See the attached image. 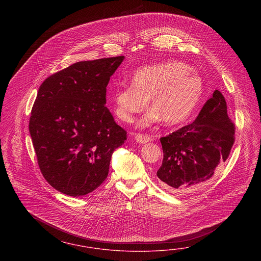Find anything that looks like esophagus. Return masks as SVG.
Returning <instances> with one entry per match:
<instances>
[{
    "mask_svg": "<svg viewBox=\"0 0 261 261\" xmlns=\"http://www.w3.org/2000/svg\"><path fill=\"white\" fill-rule=\"evenodd\" d=\"M135 141L139 143H146L152 141V137L148 135L137 134L135 135Z\"/></svg>",
    "mask_w": 261,
    "mask_h": 261,
    "instance_id": "1",
    "label": "esophagus"
}]
</instances>
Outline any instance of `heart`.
<instances>
[{
	"label": "heart",
	"instance_id": "heart-1",
	"mask_svg": "<svg viewBox=\"0 0 261 261\" xmlns=\"http://www.w3.org/2000/svg\"><path fill=\"white\" fill-rule=\"evenodd\" d=\"M203 93L202 79L188 64H155L135 71L131 85L119 83L112 95L113 110L120 120L132 122L150 99L153 108L139 125L149 126L161 119L167 125H175L190 118Z\"/></svg>",
	"mask_w": 261,
	"mask_h": 261
}]
</instances>
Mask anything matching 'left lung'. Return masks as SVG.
I'll use <instances>...</instances> for the list:
<instances>
[{"label": "left lung", "instance_id": "left-lung-1", "mask_svg": "<svg viewBox=\"0 0 261 261\" xmlns=\"http://www.w3.org/2000/svg\"><path fill=\"white\" fill-rule=\"evenodd\" d=\"M160 141L164 160L157 176L166 189L185 192L211 179L234 142V125L221 93L214 91L192 123Z\"/></svg>", "mask_w": 261, "mask_h": 261}]
</instances>
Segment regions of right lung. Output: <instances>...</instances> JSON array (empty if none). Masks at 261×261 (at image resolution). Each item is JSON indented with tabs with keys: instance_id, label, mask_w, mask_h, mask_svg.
<instances>
[{
	"instance_id": "obj_1",
	"label": "right lung",
	"mask_w": 261,
	"mask_h": 261,
	"mask_svg": "<svg viewBox=\"0 0 261 261\" xmlns=\"http://www.w3.org/2000/svg\"><path fill=\"white\" fill-rule=\"evenodd\" d=\"M124 56L81 61L40 86L30 119L38 166L47 182L79 197L107 178L111 157L126 140L106 104V87Z\"/></svg>"
}]
</instances>
